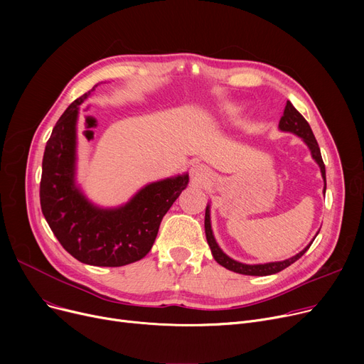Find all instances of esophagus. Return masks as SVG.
<instances>
[{
  "label": "esophagus",
  "mask_w": 364,
  "mask_h": 364,
  "mask_svg": "<svg viewBox=\"0 0 364 364\" xmlns=\"http://www.w3.org/2000/svg\"><path fill=\"white\" fill-rule=\"evenodd\" d=\"M192 176H193V180L198 183H203L208 180V172L202 165H195L192 168Z\"/></svg>",
  "instance_id": "34e87169"
}]
</instances>
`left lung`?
Listing matches in <instances>:
<instances>
[{"mask_svg": "<svg viewBox=\"0 0 364 364\" xmlns=\"http://www.w3.org/2000/svg\"><path fill=\"white\" fill-rule=\"evenodd\" d=\"M279 128L282 131H288V132H294L295 136L301 137L304 140V143L309 146V149L311 150V156L313 159L318 164L320 171H321V177L324 180V190H326V169H324V164L321 159V153H320V147L317 144V140L314 137V134L309 125V122L304 119L302 114L294 107V105L291 102H286V107L283 112V117L280 118L279 122ZM205 235H206V240L209 247H211V252L213 257L215 258V261L225 267L227 270L239 273V274H246V276H270V274H276L282 270H284L286 267H289L291 264H294L296 259H299L305 252L309 251V247L311 246V243L304 247V250L296 254L295 257L289 258V259H284V261H277V262H267V264H242L237 262L235 259H232L230 257H227L221 250L218 243L214 239L213 235V228H211V217H209V205L206 206V211H205ZM316 239V237H314Z\"/></svg>", "mask_w": 364, "mask_h": 364, "instance_id": "left-lung-1", "label": "left lung"}]
</instances>
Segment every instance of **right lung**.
<instances>
[{"mask_svg": "<svg viewBox=\"0 0 364 364\" xmlns=\"http://www.w3.org/2000/svg\"><path fill=\"white\" fill-rule=\"evenodd\" d=\"M91 91L76 99L53 128L43 158L41 209L51 232L73 258L97 267H121L149 254L164 215L187 187L188 174L147 184L119 208L102 209L88 202L75 184V162L76 119Z\"/></svg>", "mask_w": 364, "mask_h": 364, "instance_id": "obj_1", "label": "right lung"}]
</instances>
